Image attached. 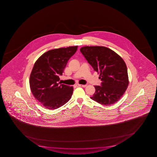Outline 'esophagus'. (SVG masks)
I'll list each match as a JSON object with an SVG mask.
<instances>
[{
    "label": "esophagus",
    "instance_id": "1",
    "mask_svg": "<svg viewBox=\"0 0 157 157\" xmlns=\"http://www.w3.org/2000/svg\"><path fill=\"white\" fill-rule=\"evenodd\" d=\"M76 86H78V87H86V86H87V85H80V84H77L76 85Z\"/></svg>",
    "mask_w": 157,
    "mask_h": 157
}]
</instances>
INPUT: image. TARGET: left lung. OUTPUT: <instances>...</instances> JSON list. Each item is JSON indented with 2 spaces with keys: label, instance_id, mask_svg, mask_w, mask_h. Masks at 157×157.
<instances>
[{
  "label": "left lung",
  "instance_id": "8db88e82",
  "mask_svg": "<svg viewBox=\"0 0 157 157\" xmlns=\"http://www.w3.org/2000/svg\"><path fill=\"white\" fill-rule=\"evenodd\" d=\"M80 51L94 71L99 73L101 85L95 86L90 98L104 105L118 101L128 85L125 61L118 54L105 47L86 46Z\"/></svg>",
  "mask_w": 157,
  "mask_h": 157
}]
</instances>
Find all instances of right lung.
<instances>
[{
    "mask_svg": "<svg viewBox=\"0 0 157 157\" xmlns=\"http://www.w3.org/2000/svg\"><path fill=\"white\" fill-rule=\"evenodd\" d=\"M77 46L52 49L40 56L35 63L29 78L32 94L46 109H56L69 101L73 87L61 84L67 61L77 51Z\"/></svg>",
    "mask_w": 157,
    "mask_h": 157,
    "instance_id": "right-lung-1",
    "label": "right lung"
}]
</instances>
